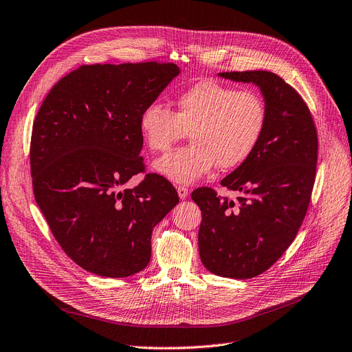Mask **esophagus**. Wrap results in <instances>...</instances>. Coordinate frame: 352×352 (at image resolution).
Segmentation results:
<instances>
[{
    "label": "esophagus",
    "instance_id": "34e87169",
    "mask_svg": "<svg viewBox=\"0 0 352 352\" xmlns=\"http://www.w3.org/2000/svg\"><path fill=\"white\" fill-rule=\"evenodd\" d=\"M177 192H178L179 198H182V200H184V198H187V197H188V194H190L188 188H187V187H184V186H178V187H177Z\"/></svg>",
    "mask_w": 352,
    "mask_h": 352
}]
</instances>
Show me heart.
I'll return each mask as SVG.
<instances>
[{
    "instance_id": "1",
    "label": "heart",
    "mask_w": 352,
    "mask_h": 352,
    "mask_svg": "<svg viewBox=\"0 0 352 352\" xmlns=\"http://www.w3.org/2000/svg\"><path fill=\"white\" fill-rule=\"evenodd\" d=\"M266 122V103L254 90L203 80L181 91L175 112L157 102L146 104L140 115V132L152 152L168 151L190 132L192 145L154 164L166 179L190 184L217 164L230 170L246 162L263 138Z\"/></svg>"
}]
</instances>
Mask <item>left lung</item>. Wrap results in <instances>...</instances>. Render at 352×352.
<instances>
[{"label":"left lung","mask_w":352,"mask_h":352,"mask_svg":"<svg viewBox=\"0 0 352 352\" xmlns=\"http://www.w3.org/2000/svg\"><path fill=\"white\" fill-rule=\"evenodd\" d=\"M219 74L261 87L267 122L253 155L221 181L227 190L240 192L236 200L210 187L192 191L203 216L198 250L211 273L249 279L279 261L307 216L318 135L308 104L280 76L265 70Z\"/></svg>","instance_id":"left-lung-1"}]
</instances>
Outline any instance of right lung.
<instances>
[{
	"instance_id": "1",
	"label": "right lung",
	"mask_w": 352,
	"mask_h": 352,
	"mask_svg": "<svg viewBox=\"0 0 352 352\" xmlns=\"http://www.w3.org/2000/svg\"><path fill=\"white\" fill-rule=\"evenodd\" d=\"M179 69L142 62L83 65L43 100L30 144L36 203L60 248L85 270L126 278L145 269L154 228L179 201L166 178L145 173L140 115Z\"/></svg>"
}]
</instances>
